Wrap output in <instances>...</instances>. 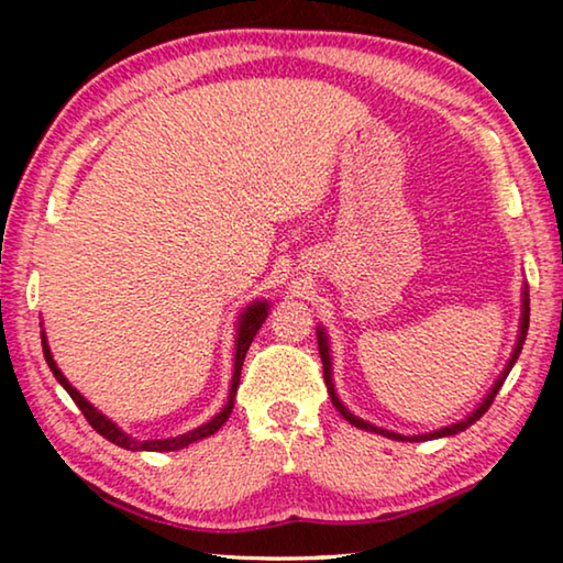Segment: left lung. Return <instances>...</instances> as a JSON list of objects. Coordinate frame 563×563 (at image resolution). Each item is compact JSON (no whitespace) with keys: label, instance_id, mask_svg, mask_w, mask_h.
<instances>
[{"label":"left lung","instance_id":"left-lung-1","mask_svg":"<svg viewBox=\"0 0 563 563\" xmlns=\"http://www.w3.org/2000/svg\"><path fill=\"white\" fill-rule=\"evenodd\" d=\"M527 330H529V290H523V312H521V330H519V342H517V347H514V355H511V360H509V365H507V369H504V375L497 379V385L492 387V393L487 395V399H484V402L474 409V412L464 419V422H456V424H452V427H442V430H437V432H430V434H419V437H402V434H395V432H387V430H379V427H375V424H369V422H365V419H360V417H355L352 412H347V407L340 402L338 399V395H335V387H332V377H330V352H328V338H325V332L322 330H318V345H320V357H322V373H325V385H328V393H330V397H332V405L338 407V412L347 419L350 424H355V427H360V430H367V432H377V434H383V437H389V440H407V442H424V440H437V437H450V434H456V432H464L466 427L470 424H474L476 419H479L484 412H487V409L492 407V402H494V397H497V393L501 389V385H504V379H507V375H509V369L514 367V362H517V357H519V352H521V345H523V338H527Z\"/></svg>","mask_w":563,"mask_h":563}]
</instances>
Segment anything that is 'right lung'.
Returning a JSON list of instances; mask_svg holds the SVG:
<instances>
[{
	"label": "right lung",
	"mask_w": 563,
	"mask_h": 563,
	"mask_svg": "<svg viewBox=\"0 0 563 563\" xmlns=\"http://www.w3.org/2000/svg\"><path fill=\"white\" fill-rule=\"evenodd\" d=\"M265 318H268V302H255V305H251V308H247V310L243 312L241 325H238L235 369H233V383H231V395H228V405L211 419V422H206L203 427H198V430L188 432V434L174 437V440H148V442H139V440H133V437H129L126 432H121L119 427L111 422V419H107L101 412H97V407H91V405L87 402V399H84L69 383H66V377L62 375V369L56 367V362H54V357H52L49 345H46L44 332H42V345H44L46 365H49L54 377L59 379V385L66 389V393H69V397L74 399L76 407L81 409V415L87 417V422H89V424L93 427V430H97L101 437H107L109 442L123 446V450H133V452H174V450H180V446H188L190 442L203 440V437H211L213 432L221 430L225 419L231 417V412H233V397H235V393H238V383H241V367H243L245 352H247V347H251L255 332L261 330Z\"/></svg>",
	"instance_id": "right-lung-1"
}]
</instances>
